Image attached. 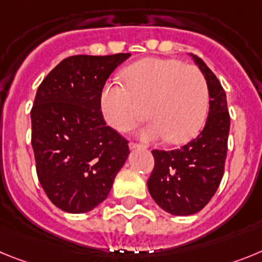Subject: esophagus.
Returning a JSON list of instances; mask_svg holds the SVG:
<instances>
[{"instance_id":"34e87169","label":"esophagus","mask_w":262,"mask_h":262,"mask_svg":"<svg viewBox=\"0 0 262 262\" xmlns=\"http://www.w3.org/2000/svg\"><path fill=\"white\" fill-rule=\"evenodd\" d=\"M129 149H130V150L144 149V146H142V145H140V144H134V142H130V144H129Z\"/></svg>"}]
</instances>
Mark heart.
Returning <instances> with one entry per match:
<instances>
[{
    "label": "heart",
    "instance_id": "heart-1",
    "mask_svg": "<svg viewBox=\"0 0 262 262\" xmlns=\"http://www.w3.org/2000/svg\"><path fill=\"white\" fill-rule=\"evenodd\" d=\"M121 84H108L101 92V111L106 124L120 133L137 126L147 141L166 138L183 144L202 128L210 104L206 77L195 66L178 59L146 58L129 66Z\"/></svg>",
    "mask_w": 262,
    "mask_h": 262
}]
</instances>
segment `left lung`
I'll return each instance as SVG.
<instances>
[{"instance_id":"8db88e82","label":"left lung","mask_w":262,"mask_h":262,"mask_svg":"<svg viewBox=\"0 0 262 262\" xmlns=\"http://www.w3.org/2000/svg\"><path fill=\"white\" fill-rule=\"evenodd\" d=\"M210 92V112L199 136L181 149L153 150L154 169L147 188L163 211L187 216L204 208L219 187L224 172L229 133L227 96L206 63L192 55Z\"/></svg>"}]
</instances>
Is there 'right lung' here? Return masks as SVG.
<instances>
[{
  "label": "right lung",
  "mask_w": 262,
  "mask_h": 262,
  "mask_svg": "<svg viewBox=\"0 0 262 262\" xmlns=\"http://www.w3.org/2000/svg\"><path fill=\"white\" fill-rule=\"evenodd\" d=\"M129 56H70L36 91L31 109L36 174L49 199L66 212L99 206L128 158V141L106 126L100 101L106 79Z\"/></svg>",
  "instance_id": "right-lung-1"
}]
</instances>
